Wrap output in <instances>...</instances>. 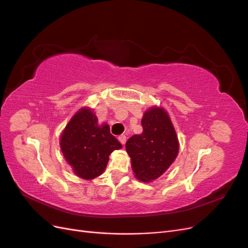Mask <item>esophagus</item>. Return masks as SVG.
<instances>
[{
  "label": "esophagus",
  "instance_id": "esophagus-1",
  "mask_svg": "<svg viewBox=\"0 0 248 248\" xmlns=\"http://www.w3.org/2000/svg\"><path fill=\"white\" fill-rule=\"evenodd\" d=\"M118 140H119L120 142H121L122 145H125V142H126V137L124 136V134H122V136H119V137H118Z\"/></svg>",
  "mask_w": 248,
  "mask_h": 248
}]
</instances>
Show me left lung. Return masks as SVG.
Masks as SVG:
<instances>
[{
    "instance_id": "obj_1",
    "label": "left lung",
    "mask_w": 248,
    "mask_h": 248,
    "mask_svg": "<svg viewBox=\"0 0 248 248\" xmlns=\"http://www.w3.org/2000/svg\"><path fill=\"white\" fill-rule=\"evenodd\" d=\"M141 126L142 132L127 140L126 151L131 158L134 176L142 182H151L174 162L179 141L168 112L161 108L145 111Z\"/></svg>"
}]
</instances>
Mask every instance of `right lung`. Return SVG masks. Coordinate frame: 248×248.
<instances>
[{
  "mask_svg": "<svg viewBox=\"0 0 248 248\" xmlns=\"http://www.w3.org/2000/svg\"><path fill=\"white\" fill-rule=\"evenodd\" d=\"M65 159L78 177L91 180L100 176L107 168L108 156L122 148L109 131V126L98 125V119L89 108L74 115L60 138Z\"/></svg>",
  "mask_w": 248,
  "mask_h": 248,
  "instance_id": "1",
  "label": "right lung"
}]
</instances>
